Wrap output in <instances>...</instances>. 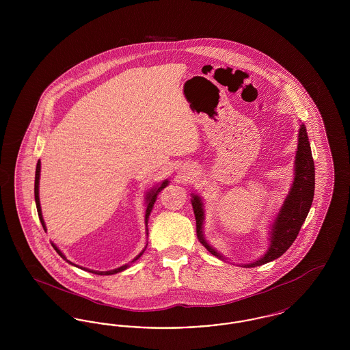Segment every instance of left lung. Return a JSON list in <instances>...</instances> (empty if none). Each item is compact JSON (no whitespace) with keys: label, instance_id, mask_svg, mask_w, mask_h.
Masks as SVG:
<instances>
[{"label":"left lung","instance_id":"obj_1","mask_svg":"<svg viewBox=\"0 0 350 350\" xmlns=\"http://www.w3.org/2000/svg\"><path fill=\"white\" fill-rule=\"evenodd\" d=\"M315 191V165L311 153V147L304 124H300L298 136V150L295 154V176L294 183L288 191V196L283 202L282 207L275 217L271 232L270 247L267 253L252 264H244V267H261L278 257H281L295 241L301 224L304 223L308 211L311 208ZM193 210L197 221V236L200 244L217 258L223 260V256L217 253L203 236V220L204 211L200 197L193 194Z\"/></svg>","mask_w":350,"mask_h":350}]
</instances>
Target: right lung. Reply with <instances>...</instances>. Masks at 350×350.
<instances>
[{"label":"right lung","instance_id":"right-lung-1","mask_svg":"<svg viewBox=\"0 0 350 350\" xmlns=\"http://www.w3.org/2000/svg\"><path fill=\"white\" fill-rule=\"evenodd\" d=\"M39 177H40V161H38V164H36V170H35V186H33V193H35V203H36V210H38V215H39V219H40V223H42V226H43V228H44V231H46V224H44V220H43V215H42V208H40V200H39ZM167 185V181H164V183H161L160 186H157V187H153V189H150V191H148V194H147V197H146V200H147V210H146V226L148 224V217L150 215V211H152V208H153V204H154V202L157 200V196H159V193ZM148 234V233H147ZM52 247H53V250H56L57 253H59V256L63 258V260H66L67 262L69 264H72L69 260H67V257L62 253V250H59L55 244H52ZM147 248V247H146ZM144 250H142L135 258H133L131 262L133 261H136L143 253H144ZM72 265H75V264H72ZM75 267H77V265H75ZM130 267L129 264L127 265H123V267H117V269H113V270H109V271H97V270H90V269H86V267H80V269H83V270H86V271H90V273H94V274H98V275H110V274H116V273H119V271H123V270H126L127 267Z\"/></svg>","mask_w":350,"mask_h":350}]
</instances>
